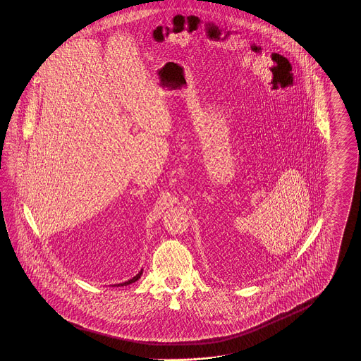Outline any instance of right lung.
<instances>
[{"label":"right lung","mask_w":361,"mask_h":361,"mask_svg":"<svg viewBox=\"0 0 361 361\" xmlns=\"http://www.w3.org/2000/svg\"><path fill=\"white\" fill-rule=\"evenodd\" d=\"M142 274H143V271L140 269V272H139L138 275L137 276L133 277V279H130V280H128V281H125V283H123V284H117V286H126V285L131 284V283H135L137 280H138L139 277L142 276Z\"/></svg>","instance_id":"right-lung-1"}]
</instances>
